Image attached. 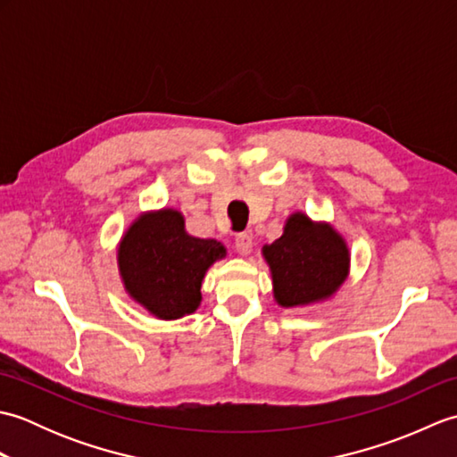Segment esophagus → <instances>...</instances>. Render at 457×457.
<instances>
[{"label":"esophagus","mask_w":457,"mask_h":457,"mask_svg":"<svg viewBox=\"0 0 457 457\" xmlns=\"http://www.w3.org/2000/svg\"><path fill=\"white\" fill-rule=\"evenodd\" d=\"M236 249L239 255H249L251 249H253V239L249 234H237L236 236Z\"/></svg>","instance_id":"esophagus-1"}]
</instances>
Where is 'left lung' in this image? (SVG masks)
<instances>
[{"instance_id":"obj_1","label":"left lung","mask_w":457,"mask_h":457,"mask_svg":"<svg viewBox=\"0 0 457 457\" xmlns=\"http://www.w3.org/2000/svg\"><path fill=\"white\" fill-rule=\"evenodd\" d=\"M280 306H303L328 298L347 275V247L329 226L304 213L290 216L285 234L263 247Z\"/></svg>"}]
</instances>
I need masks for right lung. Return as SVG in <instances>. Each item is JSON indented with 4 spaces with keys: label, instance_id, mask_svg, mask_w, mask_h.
Returning a JSON list of instances; mask_svg holds the SVG:
<instances>
[{
    "label": "right lung",
    "instance_id": "add662e5",
    "mask_svg": "<svg viewBox=\"0 0 457 457\" xmlns=\"http://www.w3.org/2000/svg\"><path fill=\"white\" fill-rule=\"evenodd\" d=\"M223 255L218 241L188 236L179 212L161 210L128 229L118 261L128 293L154 316L174 320L198 308L202 278Z\"/></svg>",
    "mask_w": 457,
    "mask_h": 457
}]
</instances>
